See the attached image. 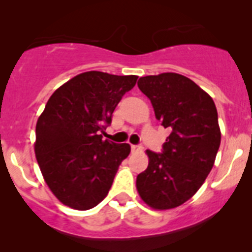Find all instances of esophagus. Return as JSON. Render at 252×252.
<instances>
[{
  "mask_svg": "<svg viewBox=\"0 0 252 252\" xmlns=\"http://www.w3.org/2000/svg\"><path fill=\"white\" fill-rule=\"evenodd\" d=\"M130 148H131V152H133V153L143 152V147L140 144H133Z\"/></svg>",
  "mask_w": 252,
  "mask_h": 252,
  "instance_id": "34e87169",
  "label": "esophagus"
}]
</instances>
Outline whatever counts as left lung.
Returning <instances> with one entry per match:
<instances>
[{
    "mask_svg": "<svg viewBox=\"0 0 252 252\" xmlns=\"http://www.w3.org/2000/svg\"><path fill=\"white\" fill-rule=\"evenodd\" d=\"M138 87L152 102L155 118L170 130L161 153L147 150L149 164L137 176L138 192L153 209L176 208L213 169L221 140L218 110L206 92L178 73L142 77Z\"/></svg>",
    "mask_w": 252,
    "mask_h": 252,
    "instance_id": "8db88e82",
    "label": "left lung"
}]
</instances>
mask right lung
I'll use <instances>...</instances> for the list:
<instances>
[{
  "instance_id": "obj_1",
  "label": "right lung",
  "mask_w": 252,
  "mask_h": 252,
  "mask_svg": "<svg viewBox=\"0 0 252 252\" xmlns=\"http://www.w3.org/2000/svg\"><path fill=\"white\" fill-rule=\"evenodd\" d=\"M137 76L81 73L61 86L37 121L34 153L47 185L64 205L76 210L97 206L107 196L126 143L103 140L122 97Z\"/></svg>"
}]
</instances>
